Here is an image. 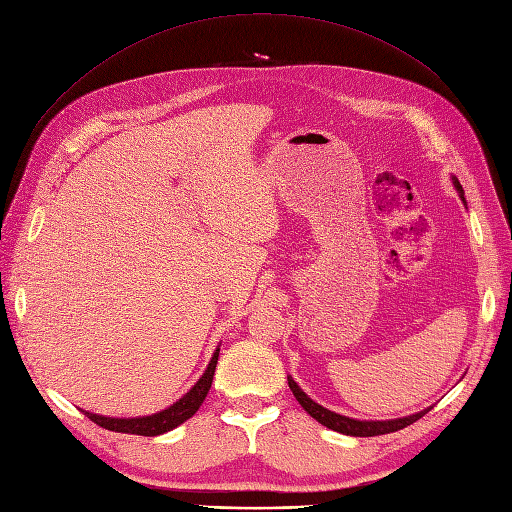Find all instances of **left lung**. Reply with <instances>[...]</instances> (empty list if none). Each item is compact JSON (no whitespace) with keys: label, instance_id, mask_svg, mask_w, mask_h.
Segmentation results:
<instances>
[{"label":"left lung","instance_id":"1","mask_svg":"<svg viewBox=\"0 0 512 512\" xmlns=\"http://www.w3.org/2000/svg\"><path fill=\"white\" fill-rule=\"evenodd\" d=\"M455 188L461 192V198H463V190H461V185H459L457 179H455ZM288 386H290V391L294 393V397H297L299 404L303 406V410L309 416H314L320 425L329 427L333 431H339V433H346V436H356V438H371V436H382V433L399 431V429H404V427L416 423L418 418L429 412V410H425V412H418V414H412V416H406V418H395V421H354V418L335 414V412H331L327 408L318 406L316 401L309 399L299 389L297 382H294L292 378H288Z\"/></svg>","mask_w":512,"mask_h":512}]
</instances>
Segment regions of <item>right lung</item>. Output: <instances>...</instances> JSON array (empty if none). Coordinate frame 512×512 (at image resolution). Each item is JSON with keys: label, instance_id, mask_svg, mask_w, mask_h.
Wrapping results in <instances>:
<instances>
[{"label": "right lung", "instance_id": "add662e5", "mask_svg": "<svg viewBox=\"0 0 512 512\" xmlns=\"http://www.w3.org/2000/svg\"><path fill=\"white\" fill-rule=\"evenodd\" d=\"M218 356H220V348L213 352L211 363L205 369L203 378H200L190 393H185L177 404H173L170 408L151 414V416H143V418H108V416H98L85 412L87 418H91L96 425L108 429V431H117V433H136V436H160V433H166L170 429H175L177 425L188 421L190 416L196 414V410L203 404L211 382H213V374H215V365H218Z\"/></svg>", "mask_w": 512, "mask_h": 512}]
</instances>
